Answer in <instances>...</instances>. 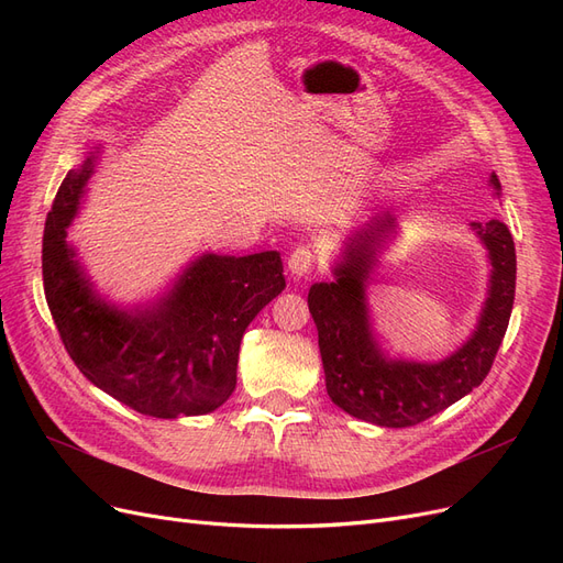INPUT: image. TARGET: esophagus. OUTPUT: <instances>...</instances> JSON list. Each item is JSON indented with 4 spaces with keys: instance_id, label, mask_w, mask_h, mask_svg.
Returning a JSON list of instances; mask_svg holds the SVG:
<instances>
[{
    "instance_id": "esophagus-1",
    "label": "esophagus",
    "mask_w": 563,
    "mask_h": 563,
    "mask_svg": "<svg viewBox=\"0 0 563 563\" xmlns=\"http://www.w3.org/2000/svg\"><path fill=\"white\" fill-rule=\"evenodd\" d=\"M314 263V251L310 246H298L291 255H288V269L296 277H308L312 272Z\"/></svg>"
}]
</instances>
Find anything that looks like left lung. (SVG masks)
<instances>
[{"label":"left lung","instance_id":"8db88e82","mask_svg":"<svg viewBox=\"0 0 563 563\" xmlns=\"http://www.w3.org/2000/svg\"><path fill=\"white\" fill-rule=\"evenodd\" d=\"M490 183L500 190L496 174ZM391 228L395 223L385 213L356 234L343 263L335 267L338 279L314 284L308 305L317 323L331 401L345 413L380 428H413L470 395L488 376L512 314L517 253L512 232L503 220L474 223L493 265L490 294L474 335L439 364L385 362L368 331L364 282Z\"/></svg>","mask_w":563,"mask_h":563}]
</instances>
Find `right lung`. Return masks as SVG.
I'll return each instance as SVG.
<instances>
[{
	"mask_svg": "<svg viewBox=\"0 0 563 563\" xmlns=\"http://www.w3.org/2000/svg\"><path fill=\"white\" fill-rule=\"evenodd\" d=\"M91 172L93 157L65 176L42 240L44 294L67 354L96 387L143 416L216 411L236 385L246 327L286 286L279 253L201 255L155 308L119 312L93 296L65 244Z\"/></svg>",
	"mask_w": 563,
	"mask_h": 563,
	"instance_id": "1",
	"label": "right lung"
}]
</instances>
